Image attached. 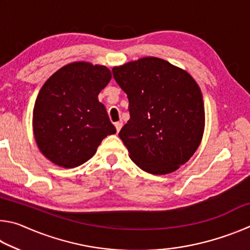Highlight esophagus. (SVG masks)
Instances as JSON below:
<instances>
[{"label":"esophagus","mask_w":250,"mask_h":250,"mask_svg":"<svg viewBox=\"0 0 250 250\" xmlns=\"http://www.w3.org/2000/svg\"><path fill=\"white\" fill-rule=\"evenodd\" d=\"M115 126H116V129H117V132H119V131H120L121 128H122V124H121V122H116Z\"/></svg>","instance_id":"obj_1"}]
</instances>
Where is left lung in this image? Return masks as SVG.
Masks as SVG:
<instances>
[{
	"label": "left lung",
	"mask_w": 250,
	"mask_h": 250,
	"mask_svg": "<svg viewBox=\"0 0 250 250\" xmlns=\"http://www.w3.org/2000/svg\"><path fill=\"white\" fill-rule=\"evenodd\" d=\"M129 99L130 119L119 137L141 170L163 175L185 164L205 128L200 87L188 71L158 57L112 68Z\"/></svg>",
	"instance_id": "8db88e82"
}]
</instances>
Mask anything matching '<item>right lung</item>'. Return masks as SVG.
<instances>
[{
  "label": "right lung",
  "instance_id": "add662e5",
  "mask_svg": "<svg viewBox=\"0 0 250 250\" xmlns=\"http://www.w3.org/2000/svg\"><path fill=\"white\" fill-rule=\"evenodd\" d=\"M111 71L103 65L75 62L62 67L41 88L33 110L36 145L58 167L82 166L116 128L109 120L99 92Z\"/></svg>",
  "mask_w": 250,
  "mask_h": 250
}]
</instances>
